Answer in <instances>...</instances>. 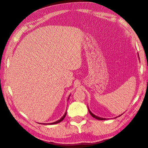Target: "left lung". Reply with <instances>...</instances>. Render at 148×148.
Returning <instances> with one entry per match:
<instances>
[{
	"label": "left lung",
	"mask_w": 148,
	"mask_h": 148,
	"mask_svg": "<svg viewBox=\"0 0 148 148\" xmlns=\"http://www.w3.org/2000/svg\"><path fill=\"white\" fill-rule=\"evenodd\" d=\"M89 114L91 115V116L92 117H95V119H99V120H105L106 119H104V118H102V117H97V116H95V115H94L93 114H92L91 112L89 111Z\"/></svg>",
	"instance_id": "1"
}]
</instances>
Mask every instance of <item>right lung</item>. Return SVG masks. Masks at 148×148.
<instances>
[{
	"label": "right lung",
	"instance_id": "add662e5",
	"mask_svg": "<svg viewBox=\"0 0 148 148\" xmlns=\"http://www.w3.org/2000/svg\"><path fill=\"white\" fill-rule=\"evenodd\" d=\"M66 113L64 114V116H62L61 119H60L59 120H58V121H56V122H53V123H48V124H50V125H53V124H56V123H60V122L62 121V120L64 119V118L65 117V116H66Z\"/></svg>",
	"mask_w": 148,
	"mask_h": 148
}]
</instances>
